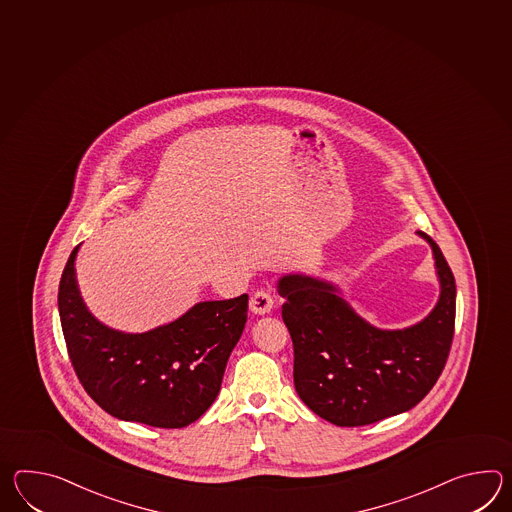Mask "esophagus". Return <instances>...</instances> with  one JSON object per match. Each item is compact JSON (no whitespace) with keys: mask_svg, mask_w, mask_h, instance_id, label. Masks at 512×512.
<instances>
[{"mask_svg":"<svg viewBox=\"0 0 512 512\" xmlns=\"http://www.w3.org/2000/svg\"><path fill=\"white\" fill-rule=\"evenodd\" d=\"M273 307V297L268 290H257L250 299V308L253 314H268Z\"/></svg>","mask_w":512,"mask_h":512,"instance_id":"1","label":"esophagus"}]
</instances>
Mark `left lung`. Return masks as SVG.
<instances>
[{
  "label": "left lung",
  "mask_w": 512,
  "mask_h": 512,
  "mask_svg": "<svg viewBox=\"0 0 512 512\" xmlns=\"http://www.w3.org/2000/svg\"><path fill=\"white\" fill-rule=\"evenodd\" d=\"M441 297L432 314L404 330L360 318L329 283L284 275L283 321L294 343L297 395L336 426H365L417 406L443 373L455 329V279L435 240Z\"/></svg>",
  "instance_id": "left-lung-1"
}]
</instances>
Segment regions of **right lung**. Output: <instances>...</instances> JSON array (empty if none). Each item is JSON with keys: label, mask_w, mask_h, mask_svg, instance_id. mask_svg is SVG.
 Segmentation results:
<instances>
[{"label": "right lung", "mask_w": 512, "mask_h": 512, "mask_svg": "<svg viewBox=\"0 0 512 512\" xmlns=\"http://www.w3.org/2000/svg\"><path fill=\"white\" fill-rule=\"evenodd\" d=\"M71 251L58 286V312L75 375L121 421L183 428L215 402L229 354L248 321V296L194 305L182 318L125 334L91 316L80 299Z\"/></svg>", "instance_id": "right-lung-1"}]
</instances>
